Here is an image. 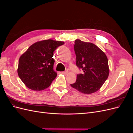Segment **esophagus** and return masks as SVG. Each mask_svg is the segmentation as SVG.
<instances>
[{
	"label": "esophagus",
	"mask_w": 133,
	"mask_h": 133,
	"mask_svg": "<svg viewBox=\"0 0 133 133\" xmlns=\"http://www.w3.org/2000/svg\"><path fill=\"white\" fill-rule=\"evenodd\" d=\"M62 74H67L68 73V70H66L65 71H63V72H62Z\"/></svg>",
	"instance_id": "1"
}]
</instances>
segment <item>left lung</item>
I'll return each mask as SVG.
<instances>
[{
	"label": "left lung",
	"mask_w": 133,
	"mask_h": 133,
	"mask_svg": "<svg viewBox=\"0 0 133 133\" xmlns=\"http://www.w3.org/2000/svg\"><path fill=\"white\" fill-rule=\"evenodd\" d=\"M76 64L82 70L77 74L71 87L83 94H89L98 91L107 79L109 69L105 54L95 44L76 39L74 44Z\"/></svg>",
	"instance_id": "1"
}]
</instances>
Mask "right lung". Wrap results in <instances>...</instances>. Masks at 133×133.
Instances as JSON below:
<instances>
[{
    "mask_svg": "<svg viewBox=\"0 0 133 133\" xmlns=\"http://www.w3.org/2000/svg\"><path fill=\"white\" fill-rule=\"evenodd\" d=\"M64 42L44 40L32 44L19 58L18 74L29 89L41 91L49 87L57 77L53 53Z\"/></svg>",
    "mask_w": 133,
    "mask_h": 133,
    "instance_id": "obj_1",
    "label": "right lung"
}]
</instances>
